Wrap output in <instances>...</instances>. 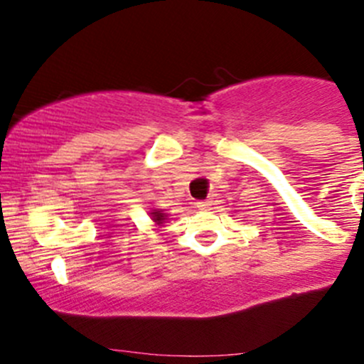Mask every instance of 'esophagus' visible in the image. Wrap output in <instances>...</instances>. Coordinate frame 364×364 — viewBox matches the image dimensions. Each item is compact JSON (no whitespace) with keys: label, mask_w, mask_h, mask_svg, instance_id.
<instances>
[{"label":"esophagus","mask_w":364,"mask_h":364,"mask_svg":"<svg viewBox=\"0 0 364 364\" xmlns=\"http://www.w3.org/2000/svg\"><path fill=\"white\" fill-rule=\"evenodd\" d=\"M213 205L211 200H200V203H197V208L199 209H209Z\"/></svg>","instance_id":"esophagus-1"}]
</instances>
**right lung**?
<instances>
[{"mask_svg":"<svg viewBox=\"0 0 364 364\" xmlns=\"http://www.w3.org/2000/svg\"><path fill=\"white\" fill-rule=\"evenodd\" d=\"M151 216H153V222H155L156 225H161V223H164V220H165V213L164 211H159V209H153Z\"/></svg>","mask_w":364,"mask_h":364,"instance_id":"obj_1","label":"right lung"}]
</instances>
